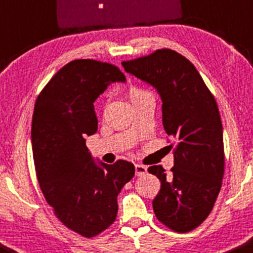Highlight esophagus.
Here are the masks:
<instances>
[{"mask_svg": "<svg viewBox=\"0 0 253 253\" xmlns=\"http://www.w3.org/2000/svg\"><path fill=\"white\" fill-rule=\"evenodd\" d=\"M134 168H136V175H143L147 173V168L142 164H134Z\"/></svg>", "mask_w": 253, "mask_h": 253, "instance_id": "34e87169", "label": "esophagus"}]
</instances>
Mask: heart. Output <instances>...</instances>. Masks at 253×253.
<instances>
[{
	"label": "heart",
	"instance_id": "heart-1",
	"mask_svg": "<svg viewBox=\"0 0 253 253\" xmlns=\"http://www.w3.org/2000/svg\"><path fill=\"white\" fill-rule=\"evenodd\" d=\"M144 95H151V94H149L147 90L139 89V87H136V86H133L129 89V99H131V101L132 100L138 99V97H141V96H144Z\"/></svg>",
	"mask_w": 253,
	"mask_h": 253
}]
</instances>
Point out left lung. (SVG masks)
Here are the masks:
<instances>
[{
	"label": "left lung",
	"mask_w": 253,
	"mask_h": 253,
	"mask_svg": "<svg viewBox=\"0 0 253 253\" xmlns=\"http://www.w3.org/2000/svg\"><path fill=\"white\" fill-rule=\"evenodd\" d=\"M122 67L156 87L164 129L176 143L169 175L162 166L148 168L161 180L154 214L173 231H192L211 212L224 178L222 124L214 95L194 65L171 49L122 61Z\"/></svg>",
	"instance_id": "8db88e82"
}]
</instances>
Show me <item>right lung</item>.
<instances>
[{
    "mask_svg": "<svg viewBox=\"0 0 253 253\" xmlns=\"http://www.w3.org/2000/svg\"><path fill=\"white\" fill-rule=\"evenodd\" d=\"M125 80L116 65L78 59L49 80L34 105L32 148L42 193L63 225L87 239L114 224L117 195L134 175L131 162L96 164L85 144L97 131L95 100Z\"/></svg>",
    "mask_w": 253,
    "mask_h": 253,
    "instance_id": "right-lung-1",
    "label": "right lung"
}]
</instances>
